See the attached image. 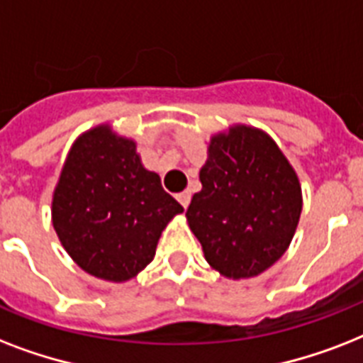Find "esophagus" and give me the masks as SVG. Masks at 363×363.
Wrapping results in <instances>:
<instances>
[{"mask_svg":"<svg viewBox=\"0 0 363 363\" xmlns=\"http://www.w3.org/2000/svg\"><path fill=\"white\" fill-rule=\"evenodd\" d=\"M190 198H192V196H190V192L177 194V199H179V203H181L184 209H186L188 205H190Z\"/></svg>","mask_w":363,"mask_h":363,"instance_id":"obj_1","label":"esophagus"}]
</instances>
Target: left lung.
<instances>
[{
	"label": "left lung",
	"mask_w": 363,
	"mask_h": 363,
	"mask_svg": "<svg viewBox=\"0 0 363 363\" xmlns=\"http://www.w3.org/2000/svg\"><path fill=\"white\" fill-rule=\"evenodd\" d=\"M199 181L186 220L211 267L233 281L269 269L303 207L298 173L279 145L259 128L230 125L211 137Z\"/></svg>",
	"instance_id": "obj_1"
}]
</instances>
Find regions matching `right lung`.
<instances>
[{
  "mask_svg": "<svg viewBox=\"0 0 363 363\" xmlns=\"http://www.w3.org/2000/svg\"><path fill=\"white\" fill-rule=\"evenodd\" d=\"M50 211L62 247L82 271L125 282L152 262L162 232L184 209L143 165L135 141L99 124L71 145Z\"/></svg>",
  "mask_w": 363,
  "mask_h": 363,
  "instance_id": "add662e5",
  "label": "right lung"
}]
</instances>
